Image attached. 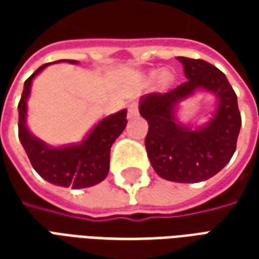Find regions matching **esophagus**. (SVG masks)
Instances as JSON below:
<instances>
[{
  "label": "esophagus",
  "mask_w": 259,
  "mask_h": 259,
  "mask_svg": "<svg viewBox=\"0 0 259 259\" xmlns=\"http://www.w3.org/2000/svg\"><path fill=\"white\" fill-rule=\"evenodd\" d=\"M136 116H139V107H137V104L136 102H132L127 108V118L133 119Z\"/></svg>",
  "instance_id": "esophagus-1"
}]
</instances>
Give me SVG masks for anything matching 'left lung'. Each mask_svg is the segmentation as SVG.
<instances>
[{
	"label": "left lung",
	"mask_w": 259,
	"mask_h": 259,
	"mask_svg": "<svg viewBox=\"0 0 259 259\" xmlns=\"http://www.w3.org/2000/svg\"><path fill=\"white\" fill-rule=\"evenodd\" d=\"M178 59L187 80L168 93L143 96L139 111L148 122L146 148L154 170L169 182L198 183L215 176L233 157L241 116L225 73L202 59ZM200 90L217 98L211 119L198 128L180 124L177 105Z\"/></svg>",
	"instance_id": "left-lung-1"
}]
</instances>
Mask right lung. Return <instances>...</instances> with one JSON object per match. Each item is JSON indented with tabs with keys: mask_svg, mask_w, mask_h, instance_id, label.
<instances>
[{
	"mask_svg": "<svg viewBox=\"0 0 259 259\" xmlns=\"http://www.w3.org/2000/svg\"><path fill=\"white\" fill-rule=\"evenodd\" d=\"M57 62L77 64V61L73 59H62ZM48 65L50 64L40 66L25 81L22 98L18 105L20 143L30 159L31 166L42 179L50 183L62 187L70 186L72 189H84L98 185L107 178L109 172L111 147L126 127L127 111L122 109L101 119L79 144L48 146L47 143L31 135L26 123L27 98L30 96L31 81Z\"/></svg>",
	"mask_w": 259,
	"mask_h": 259,
	"instance_id": "obj_1",
	"label": "right lung"
}]
</instances>
